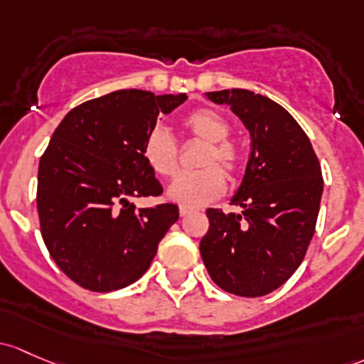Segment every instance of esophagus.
Segmentation results:
<instances>
[{"instance_id":"1","label":"esophagus","mask_w":364,"mask_h":364,"mask_svg":"<svg viewBox=\"0 0 364 364\" xmlns=\"http://www.w3.org/2000/svg\"><path fill=\"white\" fill-rule=\"evenodd\" d=\"M190 213H192V209H190V208H179V216H181V218L188 216Z\"/></svg>"}]
</instances>
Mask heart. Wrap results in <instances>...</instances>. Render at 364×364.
I'll return each mask as SVG.
<instances>
[{"instance_id":"b5f03b06","label":"heart","mask_w":364,"mask_h":364,"mask_svg":"<svg viewBox=\"0 0 364 364\" xmlns=\"http://www.w3.org/2000/svg\"><path fill=\"white\" fill-rule=\"evenodd\" d=\"M183 129L205 143L193 172H183L169 186V198L181 205L198 208L209 204L225 192V174L235 178L242 167V156L237 146L227 139L230 125L216 109L200 108L183 118ZM143 156L155 174L171 178L179 166V146L166 127H153L143 141Z\"/></svg>"}]
</instances>
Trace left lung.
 Segmentation results:
<instances>
[{"label":"left lung","mask_w":364,"mask_h":364,"mask_svg":"<svg viewBox=\"0 0 364 364\" xmlns=\"http://www.w3.org/2000/svg\"><path fill=\"white\" fill-rule=\"evenodd\" d=\"M228 105L251 134V156L232 204L242 213L208 209L200 256L225 291L256 298L281 288L304 262L316 232L323 174L311 139L272 99L246 89L208 92Z\"/></svg>","instance_id":"obj_1"}]
</instances>
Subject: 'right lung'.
Masks as SVG:
<instances>
[{
    "instance_id": "obj_1",
    "label": "right lung",
    "mask_w": 364,
    "mask_h": 364,
    "mask_svg": "<svg viewBox=\"0 0 364 364\" xmlns=\"http://www.w3.org/2000/svg\"><path fill=\"white\" fill-rule=\"evenodd\" d=\"M185 101L114 90L73 108L53 132L38 167L40 230L57 267L82 288L106 293L136 282L178 221V205L136 209L131 198L162 195L143 141L159 113Z\"/></svg>"
}]
</instances>
